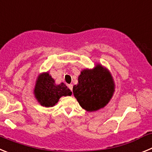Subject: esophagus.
I'll return each mask as SVG.
<instances>
[{"mask_svg":"<svg viewBox=\"0 0 152 152\" xmlns=\"http://www.w3.org/2000/svg\"><path fill=\"white\" fill-rule=\"evenodd\" d=\"M68 87H69V88L72 91V89H73V85H72V84H69V85H68Z\"/></svg>","mask_w":152,"mask_h":152,"instance_id":"esophagus-1","label":"esophagus"}]
</instances>
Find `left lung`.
<instances>
[{
  "label": "left lung",
  "mask_w": 152,
  "mask_h": 152,
  "mask_svg": "<svg viewBox=\"0 0 152 152\" xmlns=\"http://www.w3.org/2000/svg\"><path fill=\"white\" fill-rule=\"evenodd\" d=\"M115 84L111 75L101 65L82 71L78 83L73 87L74 96L80 106L88 111L103 108L111 99Z\"/></svg>",
  "instance_id": "left-lung-1"
}]
</instances>
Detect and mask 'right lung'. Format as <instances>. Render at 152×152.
Returning a JSON list of instances; mask_svg holds the SVG:
<instances>
[{"label": "right lung", "instance_id": "right-lung-1", "mask_svg": "<svg viewBox=\"0 0 152 152\" xmlns=\"http://www.w3.org/2000/svg\"><path fill=\"white\" fill-rule=\"evenodd\" d=\"M72 93L64 83L56 85L54 80L48 73L39 76L34 88V95L37 101L45 107L53 106L61 96H71Z\"/></svg>", "mask_w": 152, "mask_h": 152}]
</instances>
